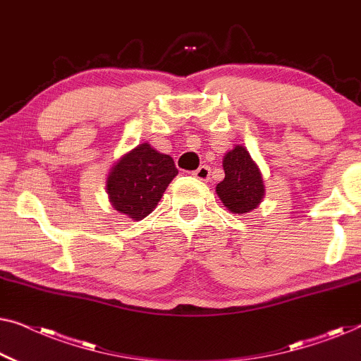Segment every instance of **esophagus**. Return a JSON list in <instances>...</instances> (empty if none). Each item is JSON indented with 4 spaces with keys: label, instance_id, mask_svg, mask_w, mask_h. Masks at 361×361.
I'll use <instances>...</instances> for the list:
<instances>
[{
    "label": "esophagus",
    "instance_id": "34e87169",
    "mask_svg": "<svg viewBox=\"0 0 361 361\" xmlns=\"http://www.w3.org/2000/svg\"><path fill=\"white\" fill-rule=\"evenodd\" d=\"M192 176L197 177V179L202 180V182H207V180H209V177H210V167L209 166H200L199 169L192 172Z\"/></svg>",
    "mask_w": 361,
    "mask_h": 361
}]
</instances>
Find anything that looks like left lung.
Instances as JSON below:
<instances>
[{"label": "left lung", "instance_id": "1", "mask_svg": "<svg viewBox=\"0 0 361 361\" xmlns=\"http://www.w3.org/2000/svg\"><path fill=\"white\" fill-rule=\"evenodd\" d=\"M225 179L216 184V195L231 214L246 215L264 199L261 171L245 146L236 145L224 156Z\"/></svg>", "mask_w": 361, "mask_h": 361}]
</instances>
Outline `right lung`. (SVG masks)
<instances>
[{"label":"right lung","mask_w":361,"mask_h":361,"mask_svg":"<svg viewBox=\"0 0 361 361\" xmlns=\"http://www.w3.org/2000/svg\"><path fill=\"white\" fill-rule=\"evenodd\" d=\"M177 172L169 154L141 142L123 154L108 172L106 194L110 204L128 219H146L159 204Z\"/></svg>","instance_id":"right-lung-1"}]
</instances>
